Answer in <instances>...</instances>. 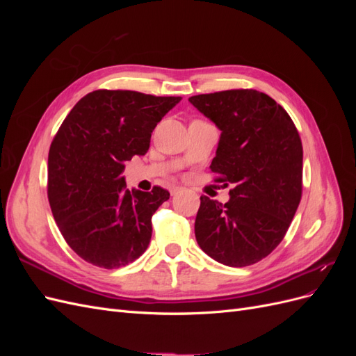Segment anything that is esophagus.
<instances>
[{
	"mask_svg": "<svg viewBox=\"0 0 356 356\" xmlns=\"http://www.w3.org/2000/svg\"><path fill=\"white\" fill-rule=\"evenodd\" d=\"M181 190H182L181 187H174V188L170 190V195H172V196H175V195H178V193H179Z\"/></svg>",
	"mask_w": 356,
	"mask_h": 356,
	"instance_id": "1",
	"label": "esophagus"
}]
</instances>
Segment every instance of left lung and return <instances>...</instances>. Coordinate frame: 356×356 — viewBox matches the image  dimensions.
Wrapping results in <instances>:
<instances>
[{"mask_svg":"<svg viewBox=\"0 0 356 356\" xmlns=\"http://www.w3.org/2000/svg\"><path fill=\"white\" fill-rule=\"evenodd\" d=\"M221 131L211 170L232 184L230 200L200 197L196 241L215 261L255 264L282 242L301 199L303 145L270 96L234 89L188 98Z\"/></svg>","mask_w":356,"mask_h":356,"instance_id":"1","label":"left lung"}]
</instances>
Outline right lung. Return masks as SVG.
<instances>
[{"mask_svg":"<svg viewBox=\"0 0 356 356\" xmlns=\"http://www.w3.org/2000/svg\"><path fill=\"white\" fill-rule=\"evenodd\" d=\"M181 96L95 90L60 124L49 149L47 196L63 239L84 261L118 268L152 239V217L169 191L126 190L124 163L148 152L157 123Z\"/></svg>","mask_w":356,"mask_h":356,"instance_id":"right-lung-1","label":"right lung"}]
</instances>
